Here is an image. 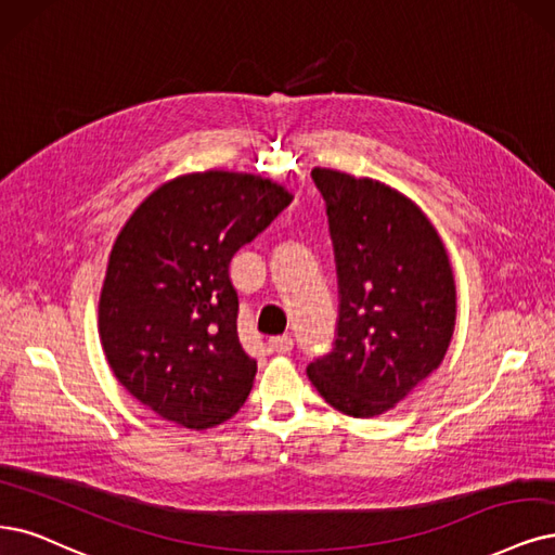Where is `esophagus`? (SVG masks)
<instances>
[{"label": "esophagus", "mask_w": 555, "mask_h": 555, "mask_svg": "<svg viewBox=\"0 0 555 555\" xmlns=\"http://www.w3.org/2000/svg\"><path fill=\"white\" fill-rule=\"evenodd\" d=\"M293 338L291 336H276V338H272L270 340V347H272V352H276V354H288L291 350H293Z\"/></svg>", "instance_id": "1"}]
</instances>
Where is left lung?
Here are the masks:
<instances>
[{"label":"left lung","instance_id":"1","mask_svg":"<svg viewBox=\"0 0 555 555\" xmlns=\"http://www.w3.org/2000/svg\"><path fill=\"white\" fill-rule=\"evenodd\" d=\"M336 251L340 315L334 350L309 365L340 414L373 418L441 365L457 288L448 249L418 205L382 180L313 169Z\"/></svg>","mask_w":555,"mask_h":555}]
</instances>
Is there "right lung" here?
Listing matches in <instances>:
<instances>
[{
    "mask_svg": "<svg viewBox=\"0 0 555 555\" xmlns=\"http://www.w3.org/2000/svg\"><path fill=\"white\" fill-rule=\"evenodd\" d=\"M281 182L242 171L171 178L139 203L107 260L98 334L116 379L159 418L221 425L254 388L229 264L288 208Z\"/></svg>",
    "mask_w": 555,
    "mask_h": 555,
    "instance_id": "1",
    "label": "right lung"
}]
</instances>
